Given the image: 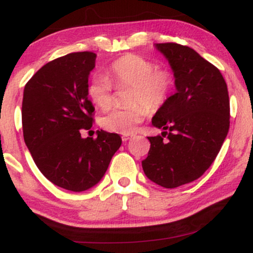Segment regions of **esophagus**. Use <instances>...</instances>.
<instances>
[{
	"mask_svg": "<svg viewBox=\"0 0 253 253\" xmlns=\"http://www.w3.org/2000/svg\"><path fill=\"white\" fill-rule=\"evenodd\" d=\"M121 138H123L124 141H127V140H129L130 138H132V135H130V134H123V136H121Z\"/></svg>",
	"mask_w": 253,
	"mask_h": 253,
	"instance_id": "esophagus-1",
	"label": "esophagus"
}]
</instances>
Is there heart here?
Masks as SVG:
<instances>
[{"label": "heart", "instance_id": "obj_1", "mask_svg": "<svg viewBox=\"0 0 253 253\" xmlns=\"http://www.w3.org/2000/svg\"><path fill=\"white\" fill-rule=\"evenodd\" d=\"M108 77L95 75L88 84V96L98 108L106 110L113 103V85L130 88L126 109H115L101 119V126L108 132L132 134L150 110H157L169 100L173 77L167 69L138 54L120 57L108 69Z\"/></svg>", "mask_w": 253, "mask_h": 253}]
</instances>
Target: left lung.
Instances as JSON below:
<instances>
[{"label":"left lung","instance_id":"8db88e82","mask_svg":"<svg viewBox=\"0 0 253 253\" xmlns=\"http://www.w3.org/2000/svg\"><path fill=\"white\" fill-rule=\"evenodd\" d=\"M156 48L172 69L176 92L152 118L164 132L149 136L141 164L147 178L172 189L201 177L216 158L229 128V98L219 69L193 48L175 42Z\"/></svg>","mask_w":253,"mask_h":253}]
</instances>
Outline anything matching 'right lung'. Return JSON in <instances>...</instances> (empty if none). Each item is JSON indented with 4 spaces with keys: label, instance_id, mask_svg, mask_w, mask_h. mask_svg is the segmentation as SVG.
Segmentation results:
<instances>
[{
    "label": "right lung",
    "instance_id": "obj_1",
    "mask_svg": "<svg viewBox=\"0 0 253 253\" xmlns=\"http://www.w3.org/2000/svg\"><path fill=\"white\" fill-rule=\"evenodd\" d=\"M94 52H75L45 64L25 85L22 129L38 169L63 189L84 191L106 173L121 146L120 135L92 126L94 106L88 98V78L95 68Z\"/></svg>",
    "mask_w": 253,
    "mask_h": 253
}]
</instances>
